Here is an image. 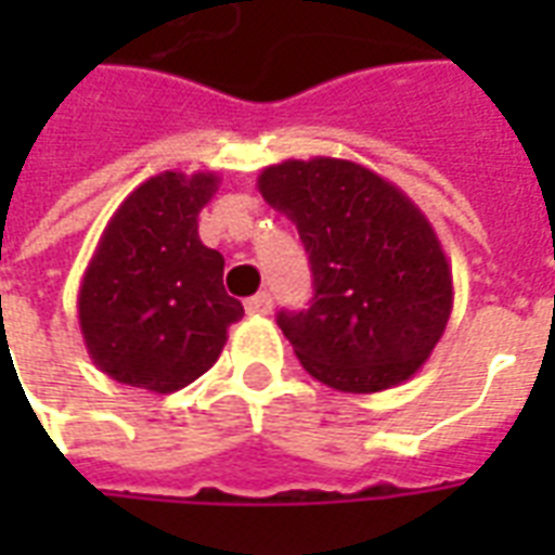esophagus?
Masks as SVG:
<instances>
[{
    "label": "esophagus",
    "mask_w": 555,
    "mask_h": 555,
    "mask_svg": "<svg viewBox=\"0 0 555 555\" xmlns=\"http://www.w3.org/2000/svg\"><path fill=\"white\" fill-rule=\"evenodd\" d=\"M273 312V297L261 291V294H255L246 300V314H270Z\"/></svg>",
    "instance_id": "esophagus-1"
}]
</instances>
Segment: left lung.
Segmentation results:
<instances>
[{"instance_id":"1","label":"left lung","mask_w":555,"mask_h":555,"mask_svg":"<svg viewBox=\"0 0 555 555\" xmlns=\"http://www.w3.org/2000/svg\"><path fill=\"white\" fill-rule=\"evenodd\" d=\"M258 190L297 225L312 264V306L276 318L302 369L365 396L413 377L454 300L452 267L428 217L350 159H285L258 175Z\"/></svg>"}]
</instances>
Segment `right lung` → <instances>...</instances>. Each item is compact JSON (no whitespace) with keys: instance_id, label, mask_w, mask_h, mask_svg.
Returning a JSON list of instances; mask_svg holds the SVG:
<instances>
[{"instance_id":"obj_1","label":"right lung","mask_w":555,"mask_h":555,"mask_svg":"<svg viewBox=\"0 0 555 555\" xmlns=\"http://www.w3.org/2000/svg\"><path fill=\"white\" fill-rule=\"evenodd\" d=\"M214 171H159L118 205L79 282V330L113 380L178 392L219 360L243 318L225 294V258L198 241Z\"/></svg>"}]
</instances>
